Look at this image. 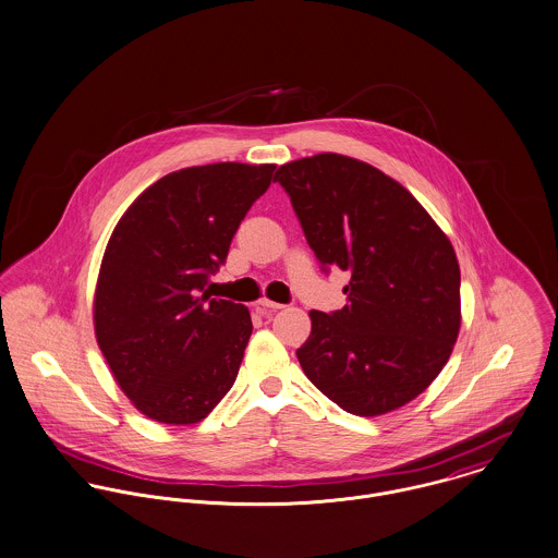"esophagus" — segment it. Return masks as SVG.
<instances>
[{
  "label": "esophagus",
  "instance_id": "34e87169",
  "mask_svg": "<svg viewBox=\"0 0 558 558\" xmlns=\"http://www.w3.org/2000/svg\"><path fill=\"white\" fill-rule=\"evenodd\" d=\"M256 308L260 314H269V312H276V310L284 308L282 304H278V302H271V300H267V298H263V300H258L256 302Z\"/></svg>",
  "mask_w": 558,
  "mask_h": 558
}]
</instances>
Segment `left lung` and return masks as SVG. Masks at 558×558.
<instances>
[{"label": "left lung", "mask_w": 558, "mask_h": 558, "mask_svg": "<svg viewBox=\"0 0 558 558\" xmlns=\"http://www.w3.org/2000/svg\"><path fill=\"white\" fill-rule=\"evenodd\" d=\"M287 190L314 256L351 274L347 306L312 310L298 360L347 413L376 417L417 398L460 331V265L420 201L368 162L316 154L287 162Z\"/></svg>", "instance_id": "8db88e82"}]
</instances>
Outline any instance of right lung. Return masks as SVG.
I'll use <instances>...</instances> for the list:
<instances>
[{
	"label": "right lung",
	"mask_w": 558,
	"mask_h": 558,
	"mask_svg": "<svg viewBox=\"0 0 558 558\" xmlns=\"http://www.w3.org/2000/svg\"><path fill=\"white\" fill-rule=\"evenodd\" d=\"M274 169L216 162L169 173L113 229L94 295L96 340L130 402L154 422L205 420L238 378L248 308L203 287Z\"/></svg>",
	"instance_id": "1"
}]
</instances>
